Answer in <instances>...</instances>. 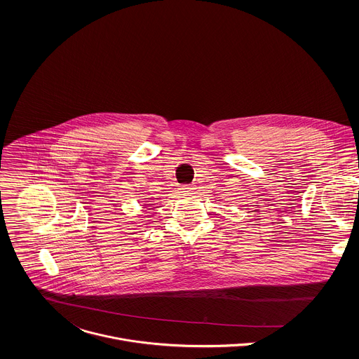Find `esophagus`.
I'll return each mask as SVG.
<instances>
[{"mask_svg": "<svg viewBox=\"0 0 359 359\" xmlns=\"http://www.w3.org/2000/svg\"><path fill=\"white\" fill-rule=\"evenodd\" d=\"M181 189H182V191H188V189H189V188H188V187H187V185H185V187H182V188H181Z\"/></svg>", "mask_w": 359, "mask_h": 359, "instance_id": "esophagus-1", "label": "esophagus"}]
</instances>
